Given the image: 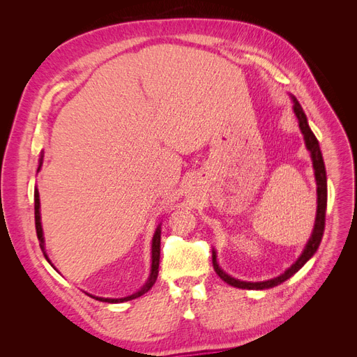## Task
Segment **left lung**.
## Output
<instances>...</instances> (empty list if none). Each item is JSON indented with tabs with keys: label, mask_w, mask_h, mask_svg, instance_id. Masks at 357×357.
<instances>
[{
	"label": "left lung",
	"mask_w": 357,
	"mask_h": 357,
	"mask_svg": "<svg viewBox=\"0 0 357 357\" xmlns=\"http://www.w3.org/2000/svg\"><path fill=\"white\" fill-rule=\"evenodd\" d=\"M290 100H291V102H294V113L298 119L301 132H302V135H304L305 147L310 152V156L312 160V168H314V177H316V185H317V211H316L314 228H312L310 240L305 244L301 256L298 257V261L290 268H287L283 274H280L278 277H274V278L265 280V282H241V280H236V278L228 275L219 266L218 255H215V252L213 250V266H214L215 274H218L225 283H228L234 287L248 289V290H264V289H271V287L282 284L283 282H286L287 278L296 274L299 269L304 266L312 256H314V253L317 252V248L320 245L323 231H325V215H326V204H328V181H326L325 162H323L321 150H320L317 138L311 131V128L307 121V116H305L304 110H302L299 101L295 98L294 95H290Z\"/></svg>",
	"instance_id": "obj_1"
}]
</instances>
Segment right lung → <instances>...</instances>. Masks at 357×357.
<instances>
[{"mask_svg": "<svg viewBox=\"0 0 357 357\" xmlns=\"http://www.w3.org/2000/svg\"><path fill=\"white\" fill-rule=\"evenodd\" d=\"M43 155L40 156V160H38V168H37V172L41 169V165H43ZM34 213H36V229H37V236H38V241H40V247L43 250V255H45V257L47 259V262L52 265L50 259L47 257L46 252H45V236H43V228H41V215H40V195H38V189L36 188L34 190ZM159 259H160V225H158V228L155 231V235H153V240H152V269H150V275H149V280L146 282V284L139 289L138 291H135V294L129 295V296H125V298H98V296H93L95 299H98L101 302H110V304H117V302H126V301H131V299H135L138 296L144 295L146 291H149L150 289H152V286L155 284L156 278H158V273H159Z\"/></svg>", "mask_w": 357, "mask_h": 357, "instance_id": "obj_1", "label": "right lung"}]
</instances>
